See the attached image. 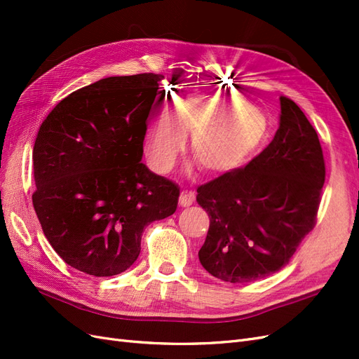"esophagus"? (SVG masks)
Here are the masks:
<instances>
[{
  "label": "esophagus",
  "instance_id": "34e87169",
  "mask_svg": "<svg viewBox=\"0 0 359 359\" xmlns=\"http://www.w3.org/2000/svg\"><path fill=\"white\" fill-rule=\"evenodd\" d=\"M194 201V194L189 193V191H181L180 194V205L182 208H186V206H190Z\"/></svg>",
  "mask_w": 359,
  "mask_h": 359
}]
</instances>
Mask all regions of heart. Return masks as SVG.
<instances>
[{
  "mask_svg": "<svg viewBox=\"0 0 359 359\" xmlns=\"http://www.w3.org/2000/svg\"><path fill=\"white\" fill-rule=\"evenodd\" d=\"M191 133L190 153L210 177L243 169L268 135L265 116L241 100L193 97L149 119L144 151L149 168L168 172Z\"/></svg>",
  "mask_w": 359,
  "mask_h": 359,
  "instance_id": "b5f03b06",
  "label": "heart"
}]
</instances>
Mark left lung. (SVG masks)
<instances>
[{
    "label": "left lung",
    "instance_id": "8db88e82",
    "mask_svg": "<svg viewBox=\"0 0 359 359\" xmlns=\"http://www.w3.org/2000/svg\"><path fill=\"white\" fill-rule=\"evenodd\" d=\"M280 107L278 130L262 153L198 187L196 201L210 215L199 260L229 283L286 266L316 220L325 182L319 137L295 102L280 97Z\"/></svg>",
    "mask_w": 359,
    "mask_h": 359
}]
</instances>
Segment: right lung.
Segmentation results:
<instances>
[{"label": "right lung", "mask_w": 359, "mask_h": 359, "mask_svg": "<svg viewBox=\"0 0 359 359\" xmlns=\"http://www.w3.org/2000/svg\"><path fill=\"white\" fill-rule=\"evenodd\" d=\"M161 79L154 73L100 79L62 99L40 126L32 205L52 248L85 274L128 269L144 227L177 210V184L140 163Z\"/></svg>", "instance_id": "obj_1"}]
</instances>
